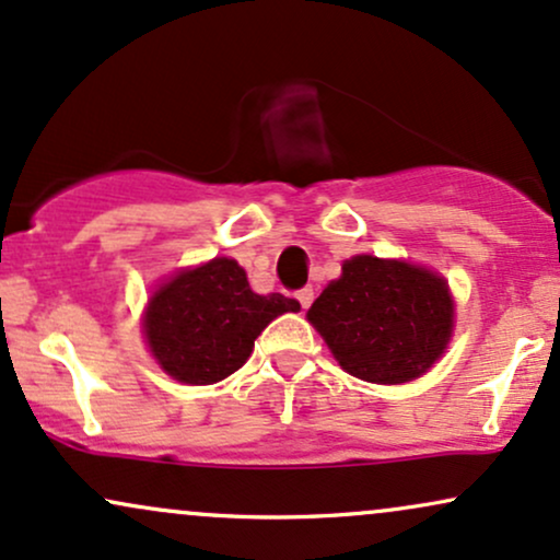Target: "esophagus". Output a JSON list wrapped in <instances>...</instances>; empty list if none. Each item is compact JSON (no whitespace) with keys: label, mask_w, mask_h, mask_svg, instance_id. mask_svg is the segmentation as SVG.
Segmentation results:
<instances>
[{"label":"esophagus","mask_w":560,"mask_h":560,"mask_svg":"<svg viewBox=\"0 0 560 560\" xmlns=\"http://www.w3.org/2000/svg\"><path fill=\"white\" fill-rule=\"evenodd\" d=\"M298 300H300L302 310H307L310 305H313V300H315V292H313V287H305V289H300V292H298Z\"/></svg>","instance_id":"obj_1"}]
</instances>
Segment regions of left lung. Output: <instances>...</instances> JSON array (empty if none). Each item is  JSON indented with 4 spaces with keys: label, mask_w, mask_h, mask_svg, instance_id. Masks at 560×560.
Returning a JSON list of instances; mask_svg holds the SVG:
<instances>
[{
    "label": "left lung",
    "mask_w": 560,
    "mask_h": 560,
    "mask_svg": "<svg viewBox=\"0 0 560 560\" xmlns=\"http://www.w3.org/2000/svg\"><path fill=\"white\" fill-rule=\"evenodd\" d=\"M307 320L349 375L394 386L420 378L443 354L454 302L446 281L425 268L357 255L323 289Z\"/></svg>",
    "instance_id": "left-lung-1"
}]
</instances>
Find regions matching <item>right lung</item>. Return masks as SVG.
Here are the masks:
<instances>
[{"mask_svg":"<svg viewBox=\"0 0 560 560\" xmlns=\"http://www.w3.org/2000/svg\"><path fill=\"white\" fill-rule=\"evenodd\" d=\"M298 310L284 294H255L237 260L213 258L166 281L148 302L143 328L172 378L208 386L245 365L268 323Z\"/></svg>","mask_w":560,"mask_h":560,"instance_id":"add662e5","label":"right lung"}]
</instances>
